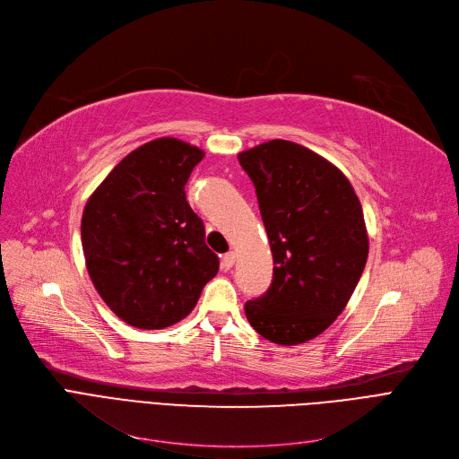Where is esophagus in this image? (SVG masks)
Masks as SVG:
<instances>
[{
	"label": "esophagus",
	"mask_w": 459,
	"mask_h": 459,
	"mask_svg": "<svg viewBox=\"0 0 459 459\" xmlns=\"http://www.w3.org/2000/svg\"><path fill=\"white\" fill-rule=\"evenodd\" d=\"M235 264V254L233 252H228L224 257H222V266L226 268V271H230V268Z\"/></svg>",
	"instance_id": "esophagus-1"
}]
</instances>
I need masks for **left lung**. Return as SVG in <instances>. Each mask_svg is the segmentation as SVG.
<instances>
[{"mask_svg": "<svg viewBox=\"0 0 459 459\" xmlns=\"http://www.w3.org/2000/svg\"><path fill=\"white\" fill-rule=\"evenodd\" d=\"M255 186L274 273L245 304L252 328L276 344L325 332L352 296L367 263L363 209L344 174L315 152L268 141L238 153Z\"/></svg>", "mask_w": 459, "mask_h": 459, "instance_id": "obj_1", "label": "left lung"}]
</instances>
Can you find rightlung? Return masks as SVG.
Returning a JSON list of instances; mask_svg holds the SVG:
<instances>
[{
	"label": "right lung",
	"mask_w": 459,
	"mask_h": 459,
	"mask_svg": "<svg viewBox=\"0 0 459 459\" xmlns=\"http://www.w3.org/2000/svg\"><path fill=\"white\" fill-rule=\"evenodd\" d=\"M202 157L178 139L152 141L124 157L85 205L81 242L91 280L134 328L176 325L219 273V255L185 198Z\"/></svg>",
	"instance_id": "obj_1"
}]
</instances>
